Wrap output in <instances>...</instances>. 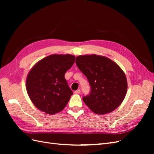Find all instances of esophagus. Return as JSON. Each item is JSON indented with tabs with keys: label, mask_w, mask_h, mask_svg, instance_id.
<instances>
[{
	"label": "esophagus",
	"mask_w": 154,
	"mask_h": 154,
	"mask_svg": "<svg viewBox=\"0 0 154 154\" xmlns=\"http://www.w3.org/2000/svg\"><path fill=\"white\" fill-rule=\"evenodd\" d=\"M80 92H81V91H80V89H78L77 91H74V94H80Z\"/></svg>",
	"instance_id": "1"
}]
</instances>
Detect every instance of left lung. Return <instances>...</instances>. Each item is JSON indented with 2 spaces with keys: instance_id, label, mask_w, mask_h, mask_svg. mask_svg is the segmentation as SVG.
Here are the masks:
<instances>
[{
  "instance_id": "8db88e82",
  "label": "left lung",
  "mask_w": 154,
  "mask_h": 154,
  "mask_svg": "<svg viewBox=\"0 0 154 154\" xmlns=\"http://www.w3.org/2000/svg\"><path fill=\"white\" fill-rule=\"evenodd\" d=\"M76 63L91 86L90 94L83 97L88 108L97 114L117 109L127 92V78L118 65L96 54L78 56Z\"/></svg>"
}]
</instances>
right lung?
Segmentation results:
<instances>
[{
	"instance_id": "add662e5",
	"label": "right lung",
	"mask_w": 154,
	"mask_h": 154,
	"mask_svg": "<svg viewBox=\"0 0 154 154\" xmlns=\"http://www.w3.org/2000/svg\"><path fill=\"white\" fill-rule=\"evenodd\" d=\"M75 61L71 54H52L33 66L26 79V90L32 103L48 114L62 111L72 95L65 74Z\"/></svg>"
}]
</instances>
